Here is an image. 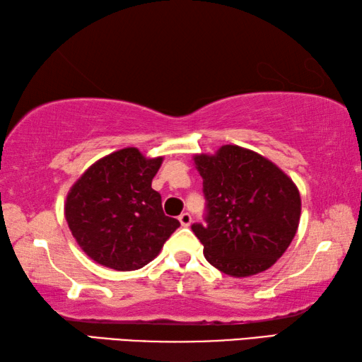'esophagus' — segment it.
Masks as SVG:
<instances>
[{
	"label": "esophagus",
	"mask_w": 362,
	"mask_h": 362,
	"mask_svg": "<svg viewBox=\"0 0 362 362\" xmlns=\"http://www.w3.org/2000/svg\"><path fill=\"white\" fill-rule=\"evenodd\" d=\"M180 223L182 227H189L192 223V216L189 213H181L180 214Z\"/></svg>",
	"instance_id": "34e87169"
}]
</instances>
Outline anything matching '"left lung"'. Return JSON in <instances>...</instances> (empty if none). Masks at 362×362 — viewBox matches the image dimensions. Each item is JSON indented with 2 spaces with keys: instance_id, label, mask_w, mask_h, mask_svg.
Here are the masks:
<instances>
[{
  "instance_id": "obj_1",
  "label": "left lung",
  "mask_w": 362,
  "mask_h": 362,
  "mask_svg": "<svg viewBox=\"0 0 362 362\" xmlns=\"http://www.w3.org/2000/svg\"><path fill=\"white\" fill-rule=\"evenodd\" d=\"M204 180L205 224H192L204 255L226 275L267 270L283 256L299 227L300 194L293 180L255 151L226 144L194 156Z\"/></svg>"
}]
</instances>
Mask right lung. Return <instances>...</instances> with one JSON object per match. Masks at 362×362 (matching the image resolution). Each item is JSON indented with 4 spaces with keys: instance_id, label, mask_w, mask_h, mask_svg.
I'll use <instances>...</instances> for the list:
<instances>
[{
    "instance_id": "right-lung-1",
    "label": "right lung",
    "mask_w": 362,
    "mask_h": 362,
    "mask_svg": "<svg viewBox=\"0 0 362 362\" xmlns=\"http://www.w3.org/2000/svg\"><path fill=\"white\" fill-rule=\"evenodd\" d=\"M162 160L136 148L120 149L90 165L69 189L68 227L97 264L119 272L141 269L180 227L165 216L160 194L151 187Z\"/></svg>"
}]
</instances>
